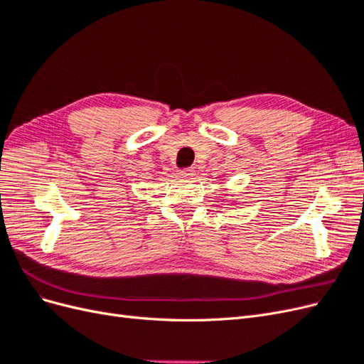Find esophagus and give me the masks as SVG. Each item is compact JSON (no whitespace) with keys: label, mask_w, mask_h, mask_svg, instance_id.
I'll list each match as a JSON object with an SVG mask.
<instances>
[{"label":"esophagus","mask_w":364,"mask_h":364,"mask_svg":"<svg viewBox=\"0 0 364 364\" xmlns=\"http://www.w3.org/2000/svg\"><path fill=\"white\" fill-rule=\"evenodd\" d=\"M179 176H181V178H183V179H190V178H193V176H194V170L193 168H183V170L179 171Z\"/></svg>","instance_id":"1"}]
</instances>
